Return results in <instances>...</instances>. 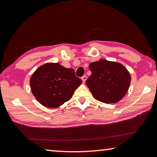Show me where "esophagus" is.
<instances>
[{
    "label": "esophagus",
    "mask_w": 157,
    "mask_h": 157,
    "mask_svg": "<svg viewBox=\"0 0 157 157\" xmlns=\"http://www.w3.org/2000/svg\"><path fill=\"white\" fill-rule=\"evenodd\" d=\"M82 79L83 82H85L86 79H87V76H86V75H83V76L82 77Z\"/></svg>",
    "instance_id": "1"
}]
</instances>
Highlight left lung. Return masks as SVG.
I'll use <instances>...</instances> for the list:
<instances>
[{
	"label": "left lung",
	"instance_id": "1",
	"mask_svg": "<svg viewBox=\"0 0 157 157\" xmlns=\"http://www.w3.org/2000/svg\"><path fill=\"white\" fill-rule=\"evenodd\" d=\"M91 75L86 84L93 96L105 103H115L128 90L131 76L121 63L101 59L90 64Z\"/></svg>",
	"mask_w": 157,
	"mask_h": 157
}]
</instances>
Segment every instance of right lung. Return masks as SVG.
Returning <instances> with one entry per match:
<instances>
[{"label":"right lung","mask_w":157,"mask_h":157,"mask_svg":"<svg viewBox=\"0 0 157 157\" xmlns=\"http://www.w3.org/2000/svg\"><path fill=\"white\" fill-rule=\"evenodd\" d=\"M29 83L32 94L41 105L56 108L71 98L82 80L73 69L48 63L36 70Z\"/></svg>","instance_id":"1"}]
</instances>
